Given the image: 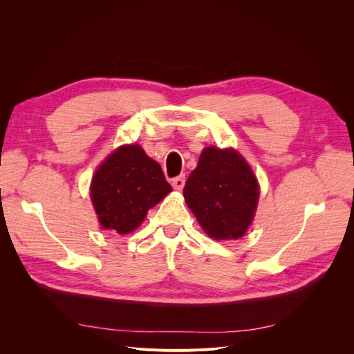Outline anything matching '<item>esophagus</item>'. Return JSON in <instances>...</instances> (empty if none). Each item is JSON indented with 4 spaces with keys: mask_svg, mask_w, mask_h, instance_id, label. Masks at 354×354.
Returning <instances> with one entry per match:
<instances>
[{
    "mask_svg": "<svg viewBox=\"0 0 354 354\" xmlns=\"http://www.w3.org/2000/svg\"><path fill=\"white\" fill-rule=\"evenodd\" d=\"M185 181H186L185 176H177V177H174V178H173V187H174L176 190H181V189H183V186H185Z\"/></svg>",
    "mask_w": 354,
    "mask_h": 354,
    "instance_id": "34e87169",
    "label": "esophagus"
}]
</instances>
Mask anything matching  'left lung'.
<instances>
[{
	"mask_svg": "<svg viewBox=\"0 0 354 354\" xmlns=\"http://www.w3.org/2000/svg\"><path fill=\"white\" fill-rule=\"evenodd\" d=\"M183 195L203 232L229 241L242 238L251 226L260 187L242 155L211 146L202 151Z\"/></svg>",
	"mask_w": 354,
	"mask_h": 354,
	"instance_id": "1",
	"label": "left lung"
}]
</instances>
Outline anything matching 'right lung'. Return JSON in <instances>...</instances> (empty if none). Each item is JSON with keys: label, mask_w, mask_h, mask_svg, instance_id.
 Returning a JSON list of instances; mask_svg holds the SVG:
<instances>
[{"label": "right lung", "mask_w": 354, "mask_h": 354, "mask_svg": "<svg viewBox=\"0 0 354 354\" xmlns=\"http://www.w3.org/2000/svg\"><path fill=\"white\" fill-rule=\"evenodd\" d=\"M173 190L162 168L142 146L118 147L94 173L90 195L102 229L127 234L136 230Z\"/></svg>", "instance_id": "add662e5"}]
</instances>
